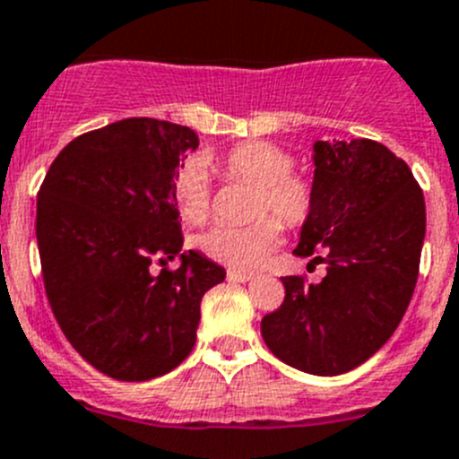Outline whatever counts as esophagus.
I'll return each mask as SVG.
<instances>
[{
  "instance_id": "obj_1",
  "label": "esophagus",
  "mask_w": 459,
  "mask_h": 459,
  "mask_svg": "<svg viewBox=\"0 0 459 459\" xmlns=\"http://www.w3.org/2000/svg\"><path fill=\"white\" fill-rule=\"evenodd\" d=\"M226 278H229V282H248V280H253V275L244 273V271H229Z\"/></svg>"
}]
</instances>
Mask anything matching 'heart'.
I'll return each instance as SVG.
<instances>
[{"mask_svg":"<svg viewBox=\"0 0 459 459\" xmlns=\"http://www.w3.org/2000/svg\"><path fill=\"white\" fill-rule=\"evenodd\" d=\"M226 181H239L255 188L253 217L262 220L248 226H212L199 235V248L211 260L233 269L251 271L260 266L280 244V222L300 226L314 211L316 190L309 177L293 172L296 161L287 150L266 141H248L230 148L215 161ZM175 202L184 220H206L211 211V184L199 159H190L175 177ZM273 214V218H264Z\"/></svg>","mask_w":459,"mask_h":459,"instance_id":"heart-1","label":"heart"}]
</instances>
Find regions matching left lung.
<instances>
[{"instance_id": "1", "label": "left lung", "mask_w": 459, "mask_h": 459, "mask_svg": "<svg viewBox=\"0 0 459 459\" xmlns=\"http://www.w3.org/2000/svg\"><path fill=\"white\" fill-rule=\"evenodd\" d=\"M314 168V211L293 253L323 262L327 275L318 284L282 278L284 302L260 327L280 361L336 377L366 363L402 323L426 206L406 161L377 141H316Z\"/></svg>"}]
</instances>
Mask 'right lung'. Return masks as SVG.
Instances as JSON below:
<instances>
[{
	"instance_id": "1",
	"label": "right lung",
	"mask_w": 459,
	"mask_h": 459,
	"mask_svg": "<svg viewBox=\"0 0 459 459\" xmlns=\"http://www.w3.org/2000/svg\"><path fill=\"white\" fill-rule=\"evenodd\" d=\"M197 145L190 127L126 118L71 141L39 186L48 305L75 352L111 379L175 370L197 341L204 293L226 278L202 253H181L172 186ZM161 255L182 264L154 274Z\"/></svg>"
}]
</instances>
